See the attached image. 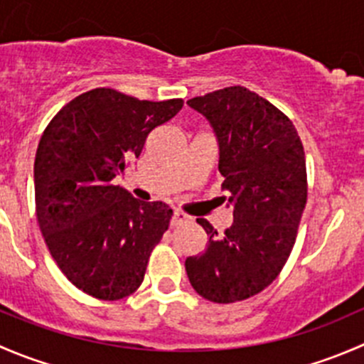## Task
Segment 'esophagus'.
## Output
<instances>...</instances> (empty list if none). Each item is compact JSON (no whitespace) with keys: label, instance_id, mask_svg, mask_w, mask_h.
I'll use <instances>...</instances> for the list:
<instances>
[{"label":"esophagus","instance_id":"1","mask_svg":"<svg viewBox=\"0 0 364 364\" xmlns=\"http://www.w3.org/2000/svg\"><path fill=\"white\" fill-rule=\"evenodd\" d=\"M190 216L186 215V213L179 211V209H174V213H172V227H178V225H183V223L190 222Z\"/></svg>","mask_w":364,"mask_h":364}]
</instances>
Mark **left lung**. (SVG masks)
<instances>
[{
    "instance_id": "left-lung-1",
    "label": "left lung",
    "mask_w": 364,
    "mask_h": 364,
    "mask_svg": "<svg viewBox=\"0 0 364 364\" xmlns=\"http://www.w3.org/2000/svg\"><path fill=\"white\" fill-rule=\"evenodd\" d=\"M186 104L215 130L223 200L234 204L223 234L197 220L209 241L186 259V274L204 299L236 303L273 284L294 248L308 196L303 142L292 121L248 87H223Z\"/></svg>"
}]
</instances>
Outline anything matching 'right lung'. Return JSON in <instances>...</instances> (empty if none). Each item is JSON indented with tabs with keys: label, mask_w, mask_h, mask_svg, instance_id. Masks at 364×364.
<instances>
[{
	"label": "right lung",
	"mask_w": 364,
	"mask_h": 364,
	"mask_svg": "<svg viewBox=\"0 0 364 364\" xmlns=\"http://www.w3.org/2000/svg\"><path fill=\"white\" fill-rule=\"evenodd\" d=\"M181 107V98L149 102L97 87L68 102L43 130L36 218L50 255L79 291L116 301L141 287L172 209L141 203L112 179Z\"/></svg>",
	"instance_id": "1"
}]
</instances>
